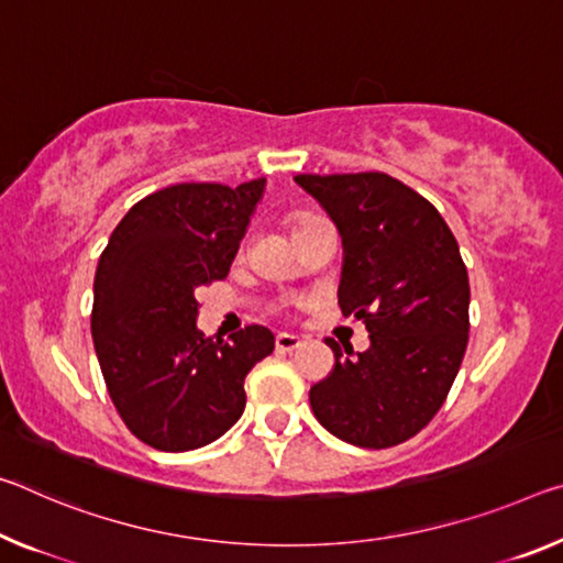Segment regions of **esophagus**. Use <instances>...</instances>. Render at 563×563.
Instances as JSON below:
<instances>
[{"instance_id": "esophagus-1", "label": "esophagus", "mask_w": 563, "mask_h": 563, "mask_svg": "<svg viewBox=\"0 0 563 563\" xmlns=\"http://www.w3.org/2000/svg\"><path fill=\"white\" fill-rule=\"evenodd\" d=\"M300 345H302V341H300L298 335H292V333H278V335H275V347H278V351H283V353H292Z\"/></svg>"}]
</instances>
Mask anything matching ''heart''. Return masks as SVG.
Segmentation results:
<instances>
[{
  "label": "heart",
  "mask_w": 563,
  "mask_h": 563,
  "mask_svg": "<svg viewBox=\"0 0 563 563\" xmlns=\"http://www.w3.org/2000/svg\"><path fill=\"white\" fill-rule=\"evenodd\" d=\"M306 220H308V218H306ZM300 222H302V220H300Z\"/></svg>",
  "instance_id": "heart-1"
}]
</instances>
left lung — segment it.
<instances>
[{
	"label": "left lung",
	"mask_w": 563,
	"mask_h": 563,
	"mask_svg": "<svg viewBox=\"0 0 563 563\" xmlns=\"http://www.w3.org/2000/svg\"><path fill=\"white\" fill-rule=\"evenodd\" d=\"M343 243L338 306L371 347L310 388L318 423L361 449L408 441L439 413L468 343V273L431 202L386 173L298 175Z\"/></svg>",
	"instance_id": "1"
}]
</instances>
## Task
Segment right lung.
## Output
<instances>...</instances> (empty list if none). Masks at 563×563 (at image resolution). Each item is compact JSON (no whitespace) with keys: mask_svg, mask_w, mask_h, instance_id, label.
I'll list each match as a JSON object with an SVG mask.
<instances>
[{"mask_svg":"<svg viewBox=\"0 0 563 563\" xmlns=\"http://www.w3.org/2000/svg\"><path fill=\"white\" fill-rule=\"evenodd\" d=\"M265 192L180 183L120 220L95 275L92 341L124 426L157 451L220 439L245 410V376L275 335L247 325L225 343L198 330V290L222 280Z\"/></svg>","mask_w":563,"mask_h":563,"instance_id":"obj_1","label":"right lung"}]
</instances>
